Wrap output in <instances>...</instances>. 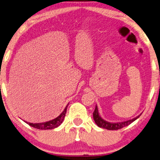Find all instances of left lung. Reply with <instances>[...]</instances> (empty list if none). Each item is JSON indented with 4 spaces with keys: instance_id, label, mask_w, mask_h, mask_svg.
Instances as JSON below:
<instances>
[{
    "instance_id": "1",
    "label": "left lung",
    "mask_w": 160,
    "mask_h": 160,
    "mask_svg": "<svg viewBox=\"0 0 160 160\" xmlns=\"http://www.w3.org/2000/svg\"><path fill=\"white\" fill-rule=\"evenodd\" d=\"M140 115L134 117V118L131 119V120L123 121V122H110L103 120V119L100 116V114H99V112H98V106H96L94 109V112H93V118H94L95 123H96V124L98 125V126L100 127V128H106L107 130H118V129L122 128L123 127H125L127 126V125H130L131 122H133L134 121L136 120L137 119H138Z\"/></svg>"
}]
</instances>
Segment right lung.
I'll return each mask as SVG.
<instances>
[{"instance_id": "add662e5", "label": "right lung", "mask_w": 160, "mask_h": 160, "mask_svg": "<svg viewBox=\"0 0 160 160\" xmlns=\"http://www.w3.org/2000/svg\"><path fill=\"white\" fill-rule=\"evenodd\" d=\"M68 105L66 106V108L63 110V112H62L58 117L53 119V120L47 121V122H40V123H32V122H26V121H25V122L27 123V124H29L30 126L33 127V128L40 129V130H48V129L55 128L57 127H58L59 125H60V124L62 122V121H63L64 118H65V115L66 113V109H67Z\"/></svg>"}]
</instances>
